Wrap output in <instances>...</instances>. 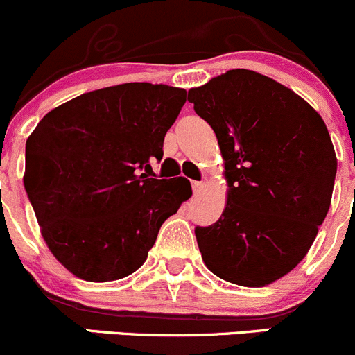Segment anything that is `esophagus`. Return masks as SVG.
Wrapping results in <instances>:
<instances>
[{
    "label": "esophagus",
    "instance_id": "obj_1",
    "mask_svg": "<svg viewBox=\"0 0 355 355\" xmlns=\"http://www.w3.org/2000/svg\"><path fill=\"white\" fill-rule=\"evenodd\" d=\"M202 182H199V180H192V191L196 192V194H198V192L200 191V189H202Z\"/></svg>",
    "mask_w": 355,
    "mask_h": 355
}]
</instances>
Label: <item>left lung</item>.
Returning a JSON list of instances; mask_svg holds the SVG:
<instances>
[{
	"mask_svg": "<svg viewBox=\"0 0 355 355\" xmlns=\"http://www.w3.org/2000/svg\"><path fill=\"white\" fill-rule=\"evenodd\" d=\"M225 161L227 207L196 227L211 273L264 287L292 271L327 218L336 156L323 118L300 96L257 71L228 70L189 91Z\"/></svg>",
	"mask_w": 355,
	"mask_h": 355,
	"instance_id": "1",
	"label": "left lung"
}]
</instances>
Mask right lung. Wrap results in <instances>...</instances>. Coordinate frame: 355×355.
<instances>
[{"mask_svg":"<svg viewBox=\"0 0 355 355\" xmlns=\"http://www.w3.org/2000/svg\"><path fill=\"white\" fill-rule=\"evenodd\" d=\"M187 91L130 82L51 110L25 144L24 185L53 256L75 277L113 282L144 264L161 225L192 196L155 178Z\"/></svg>","mask_w":355,"mask_h":355,"instance_id":"add662e5","label":"right lung"}]
</instances>
